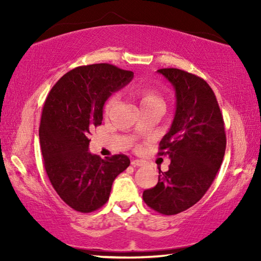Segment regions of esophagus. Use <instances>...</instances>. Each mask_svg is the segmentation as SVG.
<instances>
[{
  "mask_svg": "<svg viewBox=\"0 0 261 261\" xmlns=\"http://www.w3.org/2000/svg\"><path fill=\"white\" fill-rule=\"evenodd\" d=\"M130 164L132 165H133L134 167H138V166H144L145 165V163L142 162V160H139V159H133L130 162Z\"/></svg>",
  "mask_w": 261,
  "mask_h": 261,
  "instance_id": "1",
  "label": "esophagus"
}]
</instances>
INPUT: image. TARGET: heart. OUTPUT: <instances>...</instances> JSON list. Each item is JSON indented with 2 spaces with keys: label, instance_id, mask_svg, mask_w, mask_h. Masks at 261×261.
Masks as SVG:
<instances>
[{
  "label": "heart",
  "instance_id": "obj_1",
  "mask_svg": "<svg viewBox=\"0 0 261 261\" xmlns=\"http://www.w3.org/2000/svg\"><path fill=\"white\" fill-rule=\"evenodd\" d=\"M135 97L139 99L141 108L149 106H163V98L156 89L149 85H139L134 89ZM116 101V96H110L105 105V114H108Z\"/></svg>",
  "mask_w": 261,
  "mask_h": 261
}]
</instances>
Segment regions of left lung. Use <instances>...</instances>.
I'll list each match as a JSON object with an SVG mask.
<instances>
[{"instance_id": "8db88e82", "label": "left lung", "mask_w": 261, "mask_h": 261, "mask_svg": "<svg viewBox=\"0 0 261 261\" xmlns=\"http://www.w3.org/2000/svg\"><path fill=\"white\" fill-rule=\"evenodd\" d=\"M176 91V113L159 144L169 170L142 198L163 215H176L196 204L215 179L226 151L224 122L213 89L204 80L179 69H160Z\"/></svg>"}]
</instances>
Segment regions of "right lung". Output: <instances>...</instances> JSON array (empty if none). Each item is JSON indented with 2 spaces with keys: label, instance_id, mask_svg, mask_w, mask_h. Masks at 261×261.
Masks as SVG:
<instances>
[{
  "label": "right lung",
  "instance_id": "1",
  "mask_svg": "<svg viewBox=\"0 0 261 261\" xmlns=\"http://www.w3.org/2000/svg\"><path fill=\"white\" fill-rule=\"evenodd\" d=\"M134 73L110 64L69 71L51 89L39 128L48 179L59 197L81 213H91L109 199L113 181L129 166L124 154L102 159L89 152V134L103 120L109 96Z\"/></svg>",
  "mask_w": 261,
  "mask_h": 261
}]
</instances>
